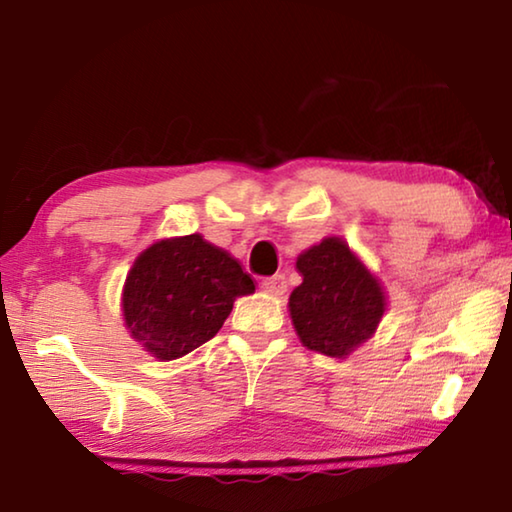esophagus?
I'll return each mask as SVG.
<instances>
[{
	"label": "esophagus",
	"instance_id": "1",
	"mask_svg": "<svg viewBox=\"0 0 512 512\" xmlns=\"http://www.w3.org/2000/svg\"><path fill=\"white\" fill-rule=\"evenodd\" d=\"M262 289L268 293V296H284V293H287V280H284V275L266 277L262 282Z\"/></svg>",
	"mask_w": 512,
	"mask_h": 512
}]
</instances>
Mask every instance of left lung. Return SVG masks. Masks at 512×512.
<instances>
[{"label":"left lung","instance_id":"left-lung-1","mask_svg":"<svg viewBox=\"0 0 512 512\" xmlns=\"http://www.w3.org/2000/svg\"><path fill=\"white\" fill-rule=\"evenodd\" d=\"M302 284L289 298L291 323L302 345L345 359L372 339L386 311L379 277L341 237H325L298 255Z\"/></svg>","mask_w":512,"mask_h":512}]
</instances>
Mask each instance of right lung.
<instances>
[{"label": "right lung", "mask_w": 512, "mask_h": 512, "mask_svg": "<svg viewBox=\"0 0 512 512\" xmlns=\"http://www.w3.org/2000/svg\"><path fill=\"white\" fill-rule=\"evenodd\" d=\"M255 280L228 250L201 235L160 239L140 253L121 291L133 339L158 361L180 359L212 339Z\"/></svg>", "instance_id": "obj_1"}]
</instances>
